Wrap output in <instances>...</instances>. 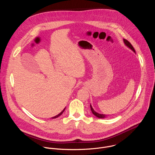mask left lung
Segmentation results:
<instances>
[{
	"label": "left lung",
	"mask_w": 155,
	"mask_h": 155,
	"mask_svg": "<svg viewBox=\"0 0 155 155\" xmlns=\"http://www.w3.org/2000/svg\"><path fill=\"white\" fill-rule=\"evenodd\" d=\"M123 41H124V43L125 44V45L126 46V47H127L129 48H130L132 51H133L135 53H136V51H135V50H134V47L132 46V45L127 40H126V39H123ZM90 107H91V112H92V113L93 114V115H95L96 117H97V118H107V116H108V115H104V114H99V113H97V112H96L95 110L93 109V108L92 107V106H91V105L90 104Z\"/></svg>",
	"instance_id": "1"
}]
</instances>
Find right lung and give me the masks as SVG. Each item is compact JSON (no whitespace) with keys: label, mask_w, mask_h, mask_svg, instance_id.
I'll use <instances>...</instances> for the list:
<instances>
[{"label":"right lung","mask_w":155,"mask_h":155,"mask_svg":"<svg viewBox=\"0 0 155 155\" xmlns=\"http://www.w3.org/2000/svg\"><path fill=\"white\" fill-rule=\"evenodd\" d=\"M65 108H64V110H62V112H61V113H60V114H58V115H56V116H55V117H52V118H52V119H54V118H58V117H59V116H61V115H62V113H63V112H64V110H65Z\"/></svg>","instance_id":"obj_1"}]
</instances>
